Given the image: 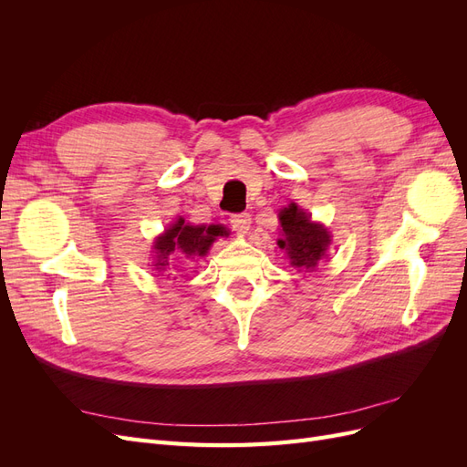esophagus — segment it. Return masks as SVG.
<instances>
[{"mask_svg": "<svg viewBox=\"0 0 467 467\" xmlns=\"http://www.w3.org/2000/svg\"><path fill=\"white\" fill-rule=\"evenodd\" d=\"M234 230L239 232V234H247L249 228H251V216L247 214V212H242V214H234L230 218Z\"/></svg>", "mask_w": 467, "mask_h": 467, "instance_id": "34e87169", "label": "esophagus"}]
</instances>
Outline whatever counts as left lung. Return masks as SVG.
Instances as JSON below:
<instances>
[{
	"label": "left lung",
	"instance_id": "1",
	"mask_svg": "<svg viewBox=\"0 0 467 467\" xmlns=\"http://www.w3.org/2000/svg\"><path fill=\"white\" fill-rule=\"evenodd\" d=\"M280 239L276 245L286 251V257L294 268H302V271H314L316 265L321 257H325L331 244V235L327 228L321 223L312 222L307 212L296 206L294 202L280 210Z\"/></svg>",
	"mask_w": 467,
	"mask_h": 467
}]
</instances>
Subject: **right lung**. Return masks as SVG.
<instances>
[{"label":"right lung","instance_id":"right-lung-1","mask_svg":"<svg viewBox=\"0 0 467 467\" xmlns=\"http://www.w3.org/2000/svg\"><path fill=\"white\" fill-rule=\"evenodd\" d=\"M223 235L228 237V230H225L223 225H191L182 218H179L153 242V266L158 268L160 273L167 271L169 255L175 251L185 253L191 259L204 257L210 245L216 242V237Z\"/></svg>","mask_w":467,"mask_h":467}]
</instances>
